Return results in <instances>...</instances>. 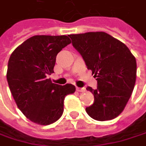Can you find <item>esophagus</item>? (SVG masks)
<instances>
[{
  "instance_id": "esophagus-1",
  "label": "esophagus",
  "mask_w": 146,
  "mask_h": 146,
  "mask_svg": "<svg viewBox=\"0 0 146 146\" xmlns=\"http://www.w3.org/2000/svg\"><path fill=\"white\" fill-rule=\"evenodd\" d=\"M76 90H77V91H78V92H85V91H86V89H85V88H79V87H77Z\"/></svg>"
}]
</instances>
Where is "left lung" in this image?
I'll return each mask as SVG.
<instances>
[{"mask_svg":"<svg viewBox=\"0 0 146 146\" xmlns=\"http://www.w3.org/2000/svg\"><path fill=\"white\" fill-rule=\"evenodd\" d=\"M68 36L97 80L96 90L86 88L95 98L86 112L97 121L117 117L127 105L135 84V57L123 42L105 32Z\"/></svg>","mask_w":146,"mask_h":146,"instance_id":"8db88e82","label":"left lung"}]
</instances>
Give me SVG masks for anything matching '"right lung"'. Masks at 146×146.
Returning a JSON list of instances; mask_svg holds the SVG:
<instances>
[{"instance_id": "add662e5", "label": "right lung", "mask_w": 146, "mask_h": 146, "mask_svg": "<svg viewBox=\"0 0 146 146\" xmlns=\"http://www.w3.org/2000/svg\"><path fill=\"white\" fill-rule=\"evenodd\" d=\"M70 43L67 35H35L17 46L9 58L7 79L11 93L19 110L37 124L57 121L65 96L76 90L71 84L62 86L46 78L54 73L56 55Z\"/></svg>"}]
</instances>
